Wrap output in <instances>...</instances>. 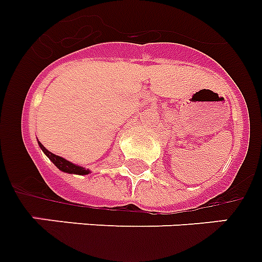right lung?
I'll list each match as a JSON object with an SVG mask.
<instances>
[{"label": "right lung", "mask_w": 262, "mask_h": 262, "mask_svg": "<svg viewBox=\"0 0 262 262\" xmlns=\"http://www.w3.org/2000/svg\"><path fill=\"white\" fill-rule=\"evenodd\" d=\"M39 146H40V148L43 150V152H45L46 156L50 158V160L52 161V164L55 165L59 170L62 171H66V173H74V174H88L89 173V169H85V167H81V166H77V165L72 164L70 161H66L64 158H62V157L59 156H55V154H52L51 151H48L47 148L43 146V144L39 142Z\"/></svg>", "instance_id": "right-lung-1"}]
</instances>
